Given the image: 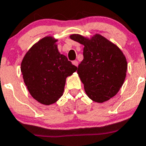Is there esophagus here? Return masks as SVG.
Instances as JSON below:
<instances>
[{
	"label": "esophagus",
	"instance_id": "1",
	"mask_svg": "<svg viewBox=\"0 0 146 146\" xmlns=\"http://www.w3.org/2000/svg\"><path fill=\"white\" fill-rule=\"evenodd\" d=\"M72 63H73V64H74V65L76 66V67H77V66H78V61H76V60L73 61V62H72Z\"/></svg>",
	"mask_w": 146,
	"mask_h": 146
}]
</instances>
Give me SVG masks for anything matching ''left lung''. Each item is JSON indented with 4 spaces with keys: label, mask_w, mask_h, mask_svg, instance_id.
<instances>
[{
    "label": "left lung",
    "mask_w": 146,
    "mask_h": 146,
    "mask_svg": "<svg viewBox=\"0 0 146 146\" xmlns=\"http://www.w3.org/2000/svg\"><path fill=\"white\" fill-rule=\"evenodd\" d=\"M70 39L83 45L84 59L77 73L91 100L103 103L117 94L125 81L127 62L122 50L104 36L91 38L71 35Z\"/></svg>",
    "instance_id": "obj_1"
}]
</instances>
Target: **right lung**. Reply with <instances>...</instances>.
<instances>
[{"mask_svg": "<svg viewBox=\"0 0 146 146\" xmlns=\"http://www.w3.org/2000/svg\"><path fill=\"white\" fill-rule=\"evenodd\" d=\"M56 42L50 36L39 40L28 50L20 67L29 93L44 105L53 104L60 98L66 78L77 70L59 53Z\"/></svg>", "mask_w": 146, "mask_h": 146, "instance_id": "right-lung-1", "label": "right lung"}]
</instances>
